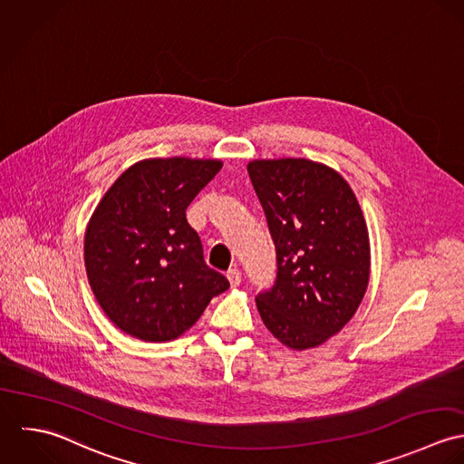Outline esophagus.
Wrapping results in <instances>:
<instances>
[{"instance_id":"esophagus-1","label":"esophagus","mask_w":464,"mask_h":464,"mask_svg":"<svg viewBox=\"0 0 464 464\" xmlns=\"http://www.w3.org/2000/svg\"><path fill=\"white\" fill-rule=\"evenodd\" d=\"M226 276H227V279H229L231 286H238V285L242 283V273H240L238 269H229Z\"/></svg>"}]
</instances>
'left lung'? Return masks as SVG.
<instances>
[{
	"label": "left lung",
	"instance_id": "obj_1",
	"mask_svg": "<svg viewBox=\"0 0 464 464\" xmlns=\"http://www.w3.org/2000/svg\"><path fill=\"white\" fill-rule=\"evenodd\" d=\"M276 247V279L256 295L269 332L292 350L323 344L357 312L370 279V238L350 185L308 160L247 167Z\"/></svg>",
	"mask_w": 464,
	"mask_h": 464
}]
</instances>
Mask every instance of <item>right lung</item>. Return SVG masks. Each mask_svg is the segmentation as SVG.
I'll return each mask as SVG.
<instances>
[{
	"instance_id": "right-lung-1",
	"label": "right lung",
	"mask_w": 464,
	"mask_h": 464,
	"mask_svg": "<svg viewBox=\"0 0 464 464\" xmlns=\"http://www.w3.org/2000/svg\"><path fill=\"white\" fill-rule=\"evenodd\" d=\"M222 169L213 160H145L107 189L84 240L86 273L105 315L150 343L179 337L229 281L204 262L186 208Z\"/></svg>"
}]
</instances>
